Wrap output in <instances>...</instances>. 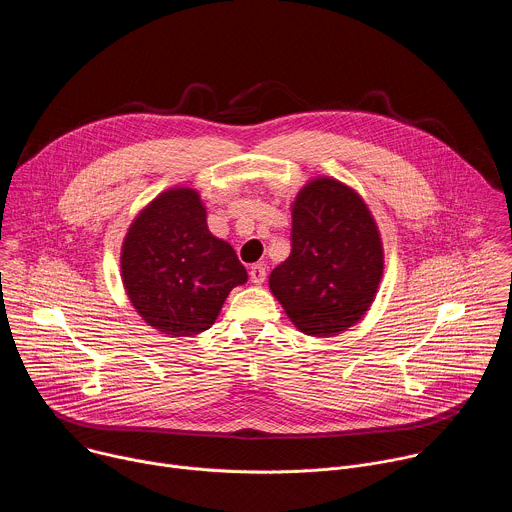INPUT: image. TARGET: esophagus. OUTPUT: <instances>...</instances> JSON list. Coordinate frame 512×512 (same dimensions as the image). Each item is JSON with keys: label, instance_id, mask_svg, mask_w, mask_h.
I'll return each mask as SVG.
<instances>
[{"label": "esophagus", "instance_id": "1", "mask_svg": "<svg viewBox=\"0 0 512 512\" xmlns=\"http://www.w3.org/2000/svg\"><path fill=\"white\" fill-rule=\"evenodd\" d=\"M249 277H251V281H253L255 285H261V283L265 281V277H267L265 265H263V263H255V265L251 267V271H249Z\"/></svg>", "mask_w": 512, "mask_h": 512}]
</instances>
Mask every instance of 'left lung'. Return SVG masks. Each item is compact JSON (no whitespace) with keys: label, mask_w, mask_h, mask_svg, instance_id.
Wrapping results in <instances>:
<instances>
[{"label":"left lung","mask_w":512,"mask_h":512,"mask_svg":"<svg viewBox=\"0 0 512 512\" xmlns=\"http://www.w3.org/2000/svg\"><path fill=\"white\" fill-rule=\"evenodd\" d=\"M385 269L383 241L360 194L312 178L291 202V253L269 275V289L294 326L336 336L369 312Z\"/></svg>","instance_id":"8db88e82"}]
</instances>
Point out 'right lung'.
Masks as SVG:
<instances>
[{"label": "right lung", "mask_w": 512, "mask_h": 512, "mask_svg": "<svg viewBox=\"0 0 512 512\" xmlns=\"http://www.w3.org/2000/svg\"><path fill=\"white\" fill-rule=\"evenodd\" d=\"M121 279L143 322L174 338L208 330L231 289L247 283V269L208 231L200 194L176 186L133 218L121 245Z\"/></svg>", "instance_id": "add662e5"}]
</instances>
